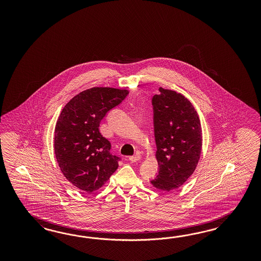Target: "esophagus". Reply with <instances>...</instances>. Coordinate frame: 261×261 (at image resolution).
<instances>
[{"label": "esophagus", "instance_id": "esophagus-1", "mask_svg": "<svg viewBox=\"0 0 261 261\" xmlns=\"http://www.w3.org/2000/svg\"><path fill=\"white\" fill-rule=\"evenodd\" d=\"M140 160H141L140 154H136L134 156H130V157H129V161L132 162V163H136V162H138V161H140Z\"/></svg>", "mask_w": 261, "mask_h": 261}]
</instances>
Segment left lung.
Wrapping results in <instances>:
<instances>
[{
  "mask_svg": "<svg viewBox=\"0 0 261 261\" xmlns=\"http://www.w3.org/2000/svg\"><path fill=\"white\" fill-rule=\"evenodd\" d=\"M159 91L152 97L159 172L150 182L158 190L170 191L194 172L202 149V128L187 97L162 87Z\"/></svg>",
  "mask_w": 261,
  "mask_h": 261,
  "instance_id": "obj_1",
  "label": "left lung"
}]
</instances>
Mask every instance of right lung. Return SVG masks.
<instances>
[{"instance_id": "1", "label": "right lung", "mask_w": 261, "mask_h": 261, "mask_svg": "<svg viewBox=\"0 0 261 261\" xmlns=\"http://www.w3.org/2000/svg\"><path fill=\"white\" fill-rule=\"evenodd\" d=\"M127 90L94 87L65 105L55 130V153L68 181L91 193L102 187L119 167L120 158L98 127L109 111L128 95Z\"/></svg>"}]
</instances>
